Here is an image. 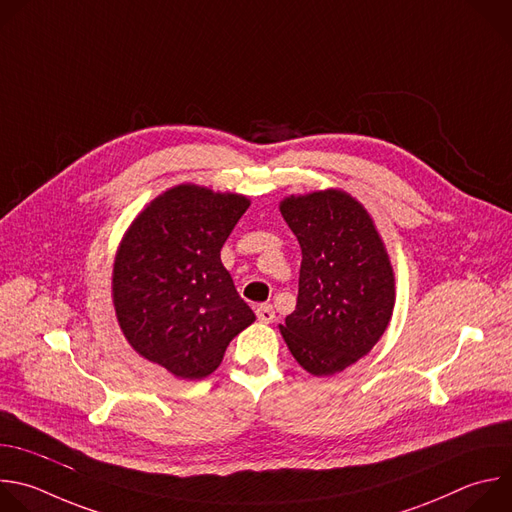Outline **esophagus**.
I'll list each match as a JSON object with an SVG mask.
<instances>
[{"label": "esophagus", "mask_w": 512, "mask_h": 512, "mask_svg": "<svg viewBox=\"0 0 512 512\" xmlns=\"http://www.w3.org/2000/svg\"><path fill=\"white\" fill-rule=\"evenodd\" d=\"M256 317H258V321H260V323H272V321L276 319L274 309H272V304H260L258 309H256Z\"/></svg>", "instance_id": "obj_1"}]
</instances>
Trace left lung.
Instances as JSON below:
<instances>
[{
  "label": "left lung",
  "mask_w": 512,
  "mask_h": 512,
  "mask_svg": "<svg viewBox=\"0 0 512 512\" xmlns=\"http://www.w3.org/2000/svg\"><path fill=\"white\" fill-rule=\"evenodd\" d=\"M280 212L302 250L296 309L280 333L306 371L335 375L389 325L395 280L387 252L369 214L343 191L290 195Z\"/></svg>",
  "instance_id": "left-lung-1"
}]
</instances>
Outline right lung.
<instances>
[{
    "label": "right lung",
    "mask_w": 512,
    "mask_h": 512,
    "mask_svg": "<svg viewBox=\"0 0 512 512\" xmlns=\"http://www.w3.org/2000/svg\"><path fill=\"white\" fill-rule=\"evenodd\" d=\"M248 206L238 193L177 185L123 238L113 272L119 325L139 355L175 377L214 373L230 341L256 319L220 260Z\"/></svg>",
    "instance_id": "1"
}]
</instances>
